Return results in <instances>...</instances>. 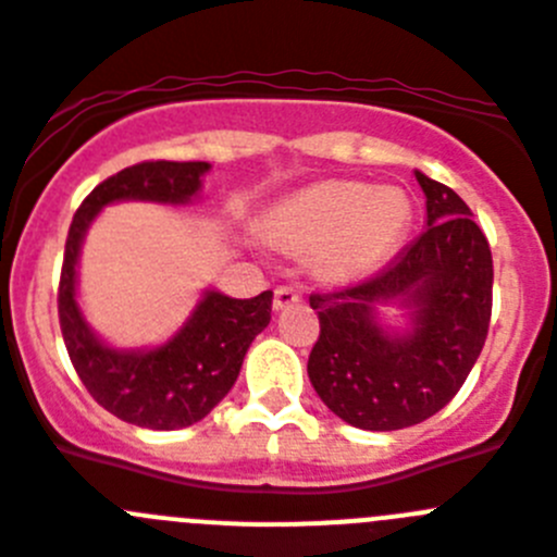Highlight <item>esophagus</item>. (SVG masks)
Returning <instances> with one entry per match:
<instances>
[{
	"instance_id": "1",
	"label": "esophagus",
	"mask_w": 557,
	"mask_h": 557,
	"mask_svg": "<svg viewBox=\"0 0 557 557\" xmlns=\"http://www.w3.org/2000/svg\"><path fill=\"white\" fill-rule=\"evenodd\" d=\"M301 301V293L295 287H275V295H273V309L278 312V309H289L295 307V304Z\"/></svg>"
}]
</instances>
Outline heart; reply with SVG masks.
Instances as JSON below:
<instances>
[{
  "label": "heart",
  "mask_w": 557,
  "mask_h": 557,
  "mask_svg": "<svg viewBox=\"0 0 557 557\" xmlns=\"http://www.w3.org/2000/svg\"><path fill=\"white\" fill-rule=\"evenodd\" d=\"M410 220V200L401 189L323 181L270 211V236L293 253H321V268L332 278H357L398 248Z\"/></svg>",
  "instance_id": "obj_1"
}]
</instances>
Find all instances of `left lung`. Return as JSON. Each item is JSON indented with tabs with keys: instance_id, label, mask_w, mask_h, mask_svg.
<instances>
[{
	"instance_id": "8db88e82",
	"label": "left lung",
	"mask_w": 557,
	"mask_h": 557,
	"mask_svg": "<svg viewBox=\"0 0 557 557\" xmlns=\"http://www.w3.org/2000/svg\"><path fill=\"white\" fill-rule=\"evenodd\" d=\"M426 195V231L366 282L309 295L321 334L309 382L346 424L405 430L444 410L480 357L491 323L494 259L488 239L449 186L416 172ZM413 309V329L391 335L375 307Z\"/></svg>"
}]
</instances>
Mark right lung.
I'll return each mask as SVG.
<instances>
[{
    "instance_id": "right-lung-1",
    "label": "right lung",
    "mask_w": 557,
    "mask_h": 557,
    "mask_svg": "<svg viewBox=\"0 0 557 557\" xmlns=\"http://www.w3.org/2000/svg\"><path fill=\"white\" fill-rule=\"evenodd\" d=\"M209 172L206 161H141L91 189L69 225L58 318L77 376L97 405L127 424L181 430L198 424L234 387L245 351L270 323L273 293L228 298L206 293L175 337L152 351H116L95 337L75 301L77 253L97 211L116 200L189 203Z\"/></svg>"
}]
</instances>
